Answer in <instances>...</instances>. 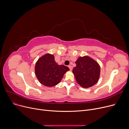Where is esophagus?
Returning <instances> with one entry per match:
<instances>
[{"label": "esophagus", "mask_w": 129, "mask_h": 129, "mask_svg": "<svg viewBox=\"0 0 129 129\" xmlns=\"http://www.w3.org/2000/svg\"><path fill=\"white\" fill-rule=\"evenodd\" d=\"M68 67L69 68V69H70V70H71L72 69V67L71 66H68Z\"/></svg>", "instance_id": "obj_1"}]
</instances>
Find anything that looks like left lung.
I'll return each instance as SVG.
<instances>
[{
    "mask_svg": "<svg viewBox=\"0 0 129 129\" xmlns=\"http://www.w3.org/2000/svg\"><path fill=\"white\" fill-rule=\"evenodd\" d=\"M76 67L72 72L79 84L83 88H88L97 83L101 68L94 59L88 56L80 57L75 61Z\"/></svg>",
    "mask_w": 129,
    "mask_h": 129,
    "instance_id": "obj_1",
    "label": "left lung"
}]
</instances>
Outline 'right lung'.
Listing matches in <instances>:
<instances>
[{"instance_id":"add662e5","label":"right lung","mask_w":129,"mask_h":129,"mask_svg":"<svg viewBox=\"0 0 129 129\" xmlns=\"http://www.w3.org/2000/svg\"><path fill=\"white\" fill-rule=\"evenodd\" d=\"M68 67L58 65L53 55L46 54L39 59L35 66L36 76L43 85L52 87L57 85L64 74L69 71Z\"/></svg>"}]
</instances>
